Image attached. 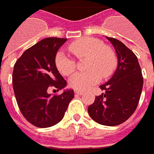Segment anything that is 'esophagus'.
<instances>
[{
	"mask_svg": "<svg viewBox=\"0 0 154 154\" xmlns=\"http://www.w3.org/2000/svg\"><path fill=\"white\" fill-rule=\"evenodd\" d=\"M75 94H77V95H82V94H83V92H82V91H75Z\"/></svg>",
	"mask_w": 154,
	"mask_h": 154,
	"instance_id": "34e87169",
	"label": "esophagus"
}]
</instances>
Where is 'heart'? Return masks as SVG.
<instances>
[{"label":"heart","instance_id":"1","mask_svg":"<svg viewBox=\"0 0 154 154\" xmlns=\"http://www.w3.org/2000/svg\"><path fill=\"white\" fill-rule=\"evenodd\" d=\"M69 50L78 59L86 58L85 69L88 71L75 73L69 79V86L76 91H87L98 83L101 76L108 78L117 68L118 59L115 50L98 38H83L69 45ZM55 65L60 74L68 76L75 70L73 59L59 51L55 55Z\"/></svg>","mask_w":154,"mask_h":154}]
</instances>
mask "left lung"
<instances>
[{
  "label": "left lung",
  "mask_w": 154,
  "mask_h": 154,
  "mask_svg": "<svg viewBox=\"0 0 154 154\" xmlns=\"http://www.w3.org/2000/svg\"><path fill=\"white\" fill-rule=\"evenodd\" d=\"M106 38L116 51L118 66L112 78L100 86L105 93L95 96V101L88 107V112L97 123L117 126L126 122L136 111L143 78L135 54L119 40Z\"/></svg>",
  "instance_id": "left-lung-1"
}]
</instances>
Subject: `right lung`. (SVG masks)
<instances>
[{"mask_svg": "<svg viewBox=\"0 0 154 154\" xmlns=\"http://www.w3.org/2000/svg\"><path fill=\"white\" fill-rule=\"evenodd\" d=\"M67 38H47L27 48L15 63L12 85L22 116L35 127L49 128L63 119L74 91L51 95L67 85L55 65V55Z\"/></svg>", "mask_w": 154, "mask_h": 154, "instance_id": "1", "label": "right lung"}]
</instances>
